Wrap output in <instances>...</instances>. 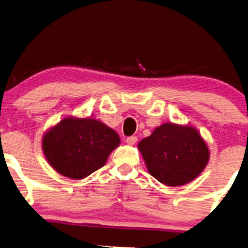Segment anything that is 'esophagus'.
<instances>
[{
	"mask_svg": "<svg viewBox=\"0 0 248 248\" xmlns=\"http://www.w3.org/2000/svg\"><path fill=\"white\" fill-rule=\"evenodd\" d=\"M137 142V137L136 136H129L126 139V143L128 145H134V144Z\"/></svg>",
	"mask_w": 248,
	"mask_h": 248,
	"instance_id": "34e87169",
	"label": "esophagus"
}]
</instances>
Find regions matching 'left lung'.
I'll use <instances>...</instances> for the list:
<instances>
[{
  "label": "left lung",
  "instance_id": "1",
  "mask_svg": "<svg viewBox=\"0 0 248 248\" xmlns=\"http://www.w3.org/2000/svg\"><path fill=\"white\" fill-rule=\"evenodd\" d=\"M147 170L167 186H182L203 172L209 159L207 144L190 125L164 123L139 143Z\"/></svg>",
  "mask_w": 248,
  "mask_h": 248
}]
</instances>
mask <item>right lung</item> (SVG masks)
<instances>
[{"label": "right lung", "mask_w": 248, "mask_h": 248, "mask_svg": "<svg viewBox=\"0 0 248 248\" xmlns=\"http://www.w3.org/2000/svg\"><path fill=\"white\" fill-rule=\"evenodd\" d=\"M120 143L119 134L101 121L70 116L45 133L42 150L59 174L82 180L104 166Z\"/></svg>", "instance_id": "1"}]
</instances>
